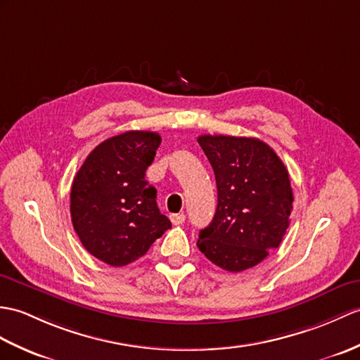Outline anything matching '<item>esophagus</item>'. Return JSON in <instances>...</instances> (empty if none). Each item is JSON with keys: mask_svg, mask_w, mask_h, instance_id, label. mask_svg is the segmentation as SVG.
Returning a JSON list of instances; mask_svg holds the SVG:
<instances>
[{"mask_svg": "<svg viewBox=\"0 0 360 360\" xmlns=\"http://www.w3.org/2000/svg\"><path fill=\"white\" fill-rule=\"evenodd\" d=\"M170 221H172L173 225H181V224H184V221H186V214H184V213L170 214Z\"/></svg>", "mask_w": 360, "mask_h": 360, "instance_id": "1", "label": "esophagus"}]
</instances>
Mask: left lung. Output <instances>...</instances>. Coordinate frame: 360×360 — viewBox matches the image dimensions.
Segmentation results:
<instances>
[{
  "label": "left lung",
  "mask_w": 360,
  "mask_h": 360,
  "mask_svg": "<svg viewBox=\"0 0 360 360\" xmlns=\"http://www.w3.org/2000/svg\"><path fill=\"white\" fill-rule=\"evenodd\" d=\"M198 142L218 187L214 218L200 230L198 247L224 270L252 269L279 247L290 225L293 190L287 167L256 138L202 135Z\"/></svg>",
  "instance_id": "left-lung-1"
}]
</instances>
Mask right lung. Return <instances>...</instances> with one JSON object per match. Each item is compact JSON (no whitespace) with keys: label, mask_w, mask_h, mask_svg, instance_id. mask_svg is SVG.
I'll return each instance as SVG.
<instances>
[{"label":"right lung","mask_w":360,"mask_h":360,"mask_svg":"<svg viewBox=\"0 0 360 360\" xmlns=\"http://www.w3.org/2000/svg\"><path fill=\"white\" fill-rule=\"evenodd\" d=\"M161 136L130 130L91 150L73 179L70 216L87 252L112 266L144 256L172 229L156 204V188L146 181Z\"/></svg>","instance_id":"add662e5"}]
</instances>
